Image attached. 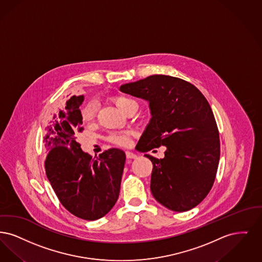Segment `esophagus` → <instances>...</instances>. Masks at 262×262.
Instances as JSON below:
<instances>
[{"mask_svg": "<svg viewBox=\"0 0 262 262\" xmlns=\"http://www.w3.org/2000/svg\"><path fill=\"white\" fill-rule=\"evenodd\" d=\"M126 158L129 159V160H132V159H136L137 155L132 152V151H126Z\"/></svg>", "mask_w": 262, "mask_h": 262, "instance_id": "obj_1", "label": "esophagus"}]
</instances>
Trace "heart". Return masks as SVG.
<instances>
[{"mask_svg": "<svg viewBox=\"0 0 262 262\" xmlns=\"http://www.w3.org/2000/svg\"><path fill=\"white\" fill-rule=\"evenodd\" d=\"M114 102L116 106L122 111L123 113L129 112L132 107L137 106V103L133 99L125 96H116L114 98ZM81 119L84 123H89L94 120L96 116V105L94 102H89L84 105L80 113ZM134 135L132 130H123V131H115L108 134L107 141L112 144L120 147H128L130 145L131 137Z\"/></svg>", "mask_w": 262, "mask_h": 262, "instance_id": "b5f03b06", "label": "heart"}]
</instances>
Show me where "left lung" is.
<instances>
[{"mask_svg": "<svg viewBox=\"0 0 262 262\" xmlns=\"http://www.w3.org/2000/svg\"><path fill=\"white\" fill-rule=\"evenodd\" d=\"M120 91L149 102L150 121L138 144L143 151L165 146L164 158L152 162L150 191L173 211L199 205L212 188L220 158V140L205 96L185 80L150 75L124 84Z\"/></svg>", "mask_w": 262, "mask_h": 262, "instance_id": "8db88e82", "label": "left lung"}]
</instances>
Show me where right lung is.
<instances>
[{
  "instance_id": "obj_1",
  "label": "right lung",
  "mask_w": 262,
  "mask_h": 262,
  "mask_svg": "<svg viewBox=\"0 0 262 262\" xmlns=\"http://www.w3.org/2000/svg\"><path fill=\"white\" fill-rule=\"evenodd\" d=\"M84 95L72 96L55 110L44 136L45 169L58 201L84 220L104 216L115 205L125 163V152L108 148L98 158L84 152L77 139L83 132L80 105ZM72 110L75 114L67 117Z\"/></svg>"
}]
</instances>
